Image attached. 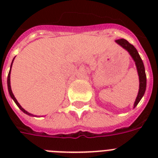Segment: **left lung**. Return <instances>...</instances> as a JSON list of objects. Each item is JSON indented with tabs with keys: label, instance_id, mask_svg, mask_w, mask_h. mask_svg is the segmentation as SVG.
Wrapping results in <instances>:
<instances>
[{
	"label": "left lung",
	"instance_id": "obj_1",
	"mask_svg": "<svg viewBox=\"0 0 158 158\" xmlns=\"http://www.w3.org/2000/svg\"><path fill=\"white\" fill-rule=\"evenodd\" d=\"M115 42L122 47L123 48H125V50H127L130 56H132L134 60L135 61V64L137 67L138 74L139 76V94H138L137 98L135 100V107L138 105V103L139 102L141 98L143 96V94L146 90V84H147V80H146V74H145V69L143 60L140 57L139 54L138 52V51L136 50V48L130 44L127 40H125L124 38H120V39H117L115 40Z\"/></svg>",
	"mask_w": 158,
	"mask_h": 158
}]
</instances>
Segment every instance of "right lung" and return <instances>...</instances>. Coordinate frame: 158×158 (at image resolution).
I'll return each mask as SVG.
<instances>
[{
  "label": "right lung",
  "mask_w": 158,
  "mask_h": 158,
  "mask_svg": "<svg viewBox=\"0 0 158 158\" xmlns=\"http://www.w3.org/2000/svg\"><path fill=\"white\" fill-rule=\"evenodd\" d=\"M14 59H15V58H14ZM12 63H13V61H12ZM11 66H12V64H11ZM10 69H11V68H10ZM7 85H8L9 94H10V95L11 98H13V100H14V101H15V103H16V105L18 106L19 108V109H20V110H22L23 112L26 113L27 115H31L30 113H28V111H26V110H24V109H23V108L22 107V106H21L20 105H19V103L18 102H17L16 98H15V96H14L13 93H12V90H11V88H10V72H9V74H8V78H7Z\"/></svg>",
  "instance_id": "obj_1"
}]
</instances>
